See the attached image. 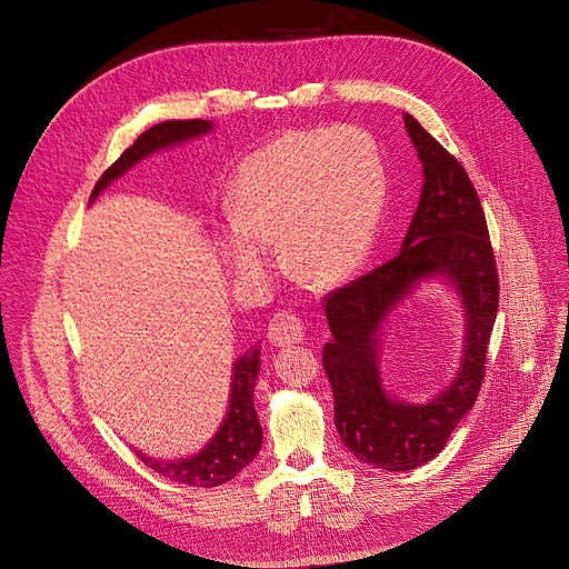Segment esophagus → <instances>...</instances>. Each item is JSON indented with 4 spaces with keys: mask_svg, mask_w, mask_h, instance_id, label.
Returning a JSON list of instances; mask_svg holds the SVG:
<instances>
[{
    "mask_svg": "<svg viewBox=\"0 0 569 569\" xmlns=\"http://www.w3.org/2000/svg\"><path fill=\"white\" fill-rule=\"evenodd\" d=\"M269 341L279 348H288L295 343H302L305 339V325L300 316L292 311H277L272 318H269Z\"/></svg>",
    "mask_w": 569,
    "mask_h": 569,
    "instance_id": "1",
    "label": "esophagus"
}]
</instances>
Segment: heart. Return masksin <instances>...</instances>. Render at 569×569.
Segmentation results:
<instances>
[{"mask_svg": "<svg viewBox=\"0 0 569 569\" xmlns=\"http://www.w3.org/2000/svg\"><path fill=\"white\" fill-rule=\"evenodd\" d=\"M385 198L387 168L367 131H290L239 166L219 249L234 272L260 274L281 242L297 277L335 286L367 260Z\"/></svg>", "mask_w": 569, "mask_h": 569, "instance_id": "b5f03b06", "label": "heart"}]
</instances>
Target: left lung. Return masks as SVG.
Instances as JSON below:
<instances>
[{
    "instance_id": "1",
    "label": "left lung",
    "mask_w": 569,
    "mask_h": 569,
    "mask_svg": "<svg viewBox=\"0 0 569 569\" xmlns=\"http://www.w3.org/2000/svg\"><path fill=\"white\" fill-rule=\"evenodd\" d=\"M422 161L420 204L399 256L327 295L325 316L332 339L322 367L335 392L341 442L369 466L412 470L440 455L485 380L487 348L498 313V272L480 198L463 166L403 114ZM425 278H442L460 295L467 318L462 367L456 380L427 405L386 395L379 370V335L386 316Z\"/></svg>"
}]
</instances>
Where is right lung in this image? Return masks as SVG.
Instances as JSON below:
<instances>
[{"instance_id":"right-lung-1","label":"right lung","mask_w":569,"mask_h":569,"mask_svg":"<svg viewBox=\"0 0 569 569\" xmlns=\"http://www.w3.org/2000/svg\"><path fill=\"white\" fill-rule=\"evenodd\" d=\"M212 122L207 119H170V122H161L144 133L138 136V140L124 149V154L119 157L97 182L89 200H97V196L114 179L122 177L129 168H133L144 157L159 152V149L187 142L191 138H200L212 131ZM260 371V348H249L242 357H237L232 365V385H230V403L226 420L217 436L209 440L202 450L193 457L177 459V461H163L154 457H144L138 452L140 461L144 466L159 472L166 480H172L177 485L189 487H219L247 468L262 445V429L253 406V390Z\"/></svg>"}]
</instances>
